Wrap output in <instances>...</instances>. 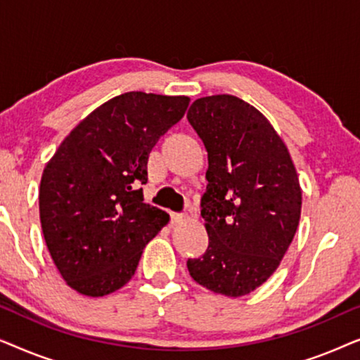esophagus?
<instances>
[{"label": "esophagus", "instance_id": "esophagus-1", "mask_svg": "<svg viewBox=\"0 0 360 360\" xmlns=\"http://www.w3.org/2000/svg\"><path fill=\"white\" fill-rule=\"evenodd\" d=\"M170 221H172V224H180V223H184V221H188V214L172 213L170 214Z\"/></svg>", "mask_w": 360, "mask_h": 360}]
</instances>
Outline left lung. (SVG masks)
<instances>
[{"instance_id": "1", "label": "left lung", "mask_w": 360, "mask_h": 360, "mask_svg": "<svg viewBox=\"0 0 360 360\" xmlns=\"http://www.w3.org/2000/svg\"><path fill=\"white\" fill-rule=\"evenodd\" d=\"M186 117L208 152L201 216L210 238L186 267L211 292L244 297L277 270L297 233V170L267 117L238 96L200 98Z\"/></svg>"}]
</instances>
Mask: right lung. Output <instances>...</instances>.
<instances>
[{"mask_svg":"<svg viewBox=\"0 0 360 360\" xmlns=\"http://www.w3.org/2000/svg\"><path fill=\"white\" fill-rule=\"evenodd\" d=\"M190 98L129 91L90 112L46 165L39 211L47 249L68 287L105 297L129 282L142 250L169 223L144 203L152 147Z\"/></svg>","mask_w":360,"mask_h":360,"instance_id":"1","label":"right lung"}]
</instances>
